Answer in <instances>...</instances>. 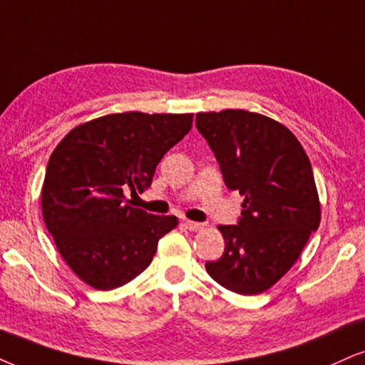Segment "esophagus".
I'll return each instance as SVG.
<instances>
[{"label":"esophagus","mask_w":365,"mask_h":365,"mask_svg":"<svg viewBox=\"0 0 365 365\" xmlns=\"http://www.w3.org/2000/svg\"><path fill=\"white\" fill-rule=\"evenodd\" d=\"M184 227H186L190 232H197V230H201V228H203L205 225L203 223H197V222H191V220H186V222H184Z\"/></svg>","instance_id":"esophagus-1"}]
</instances>
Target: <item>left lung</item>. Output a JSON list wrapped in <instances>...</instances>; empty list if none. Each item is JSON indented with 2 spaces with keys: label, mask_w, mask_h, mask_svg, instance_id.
Listing matches in <instances>:
<instances>
[{
  "label": "left lung",
  "mask_w": 365,
  "mask_h": 365,
  "mask_svg": "<svg viewBox=\"0 0 365 365\" xmlns=\"http://www.w3.org/2000/svg\"><path fill=\"white\" fill-rule=\"evenodd\" d=\"M228 190L245 196L237 225H220L223 255L206 262L220 286L260 294L292 267L318 230L320 200L309 159L279 121L245 110L196 115Z\"/></svg>",
  "instance_id": "1"
}]
</instances>
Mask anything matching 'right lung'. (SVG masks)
<instances>
[{"mask_svg": "<svg viewBox=\"0 0 365 365\" xmlns=\"http://www.w3.org/2000/svg\"><path fill=\"white\" fill-rule=\"evenodd\" d=\"M192 113H113L71 130L52 152L42 186L45 227L73 272L110 291L145 271L175 217L125 203L143 191L169 148L191 130Z\"/></svg>", "mask_w": 365, "mask_h": 365, "instance_id": "1", "label": "right lung"}]
</instances>
